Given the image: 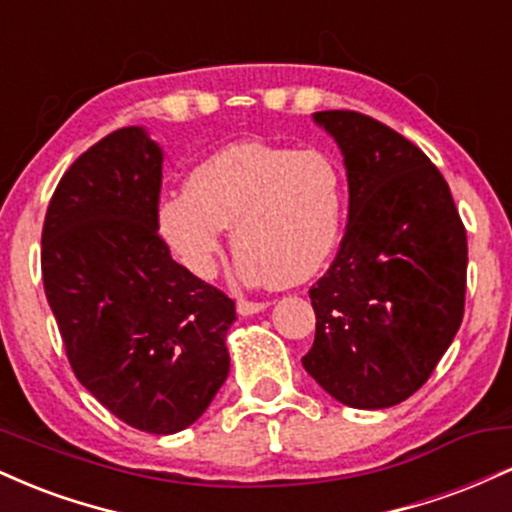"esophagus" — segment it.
I'll list each match as a JSON object with an SVG mask.
<instances>
[{
    "mask_svg": "<svg viewBox=\"0 0 512 512\" xmlns=\"http://www.w3.org/2000/svg\"><path fill=\"white\" fill-rule=\"evenodd\" d=\"M264 308H267V303L248 301V298H240V301H238V315H243V317H250V315L262 313Z\"/></svg>",
    "mask_w": 512,
    "mask_h": 512,
    "instance_id": "1",
    "label": "esophagus"
}]
</instances>
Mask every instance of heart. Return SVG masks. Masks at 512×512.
I'll list each match as a JSON object with an SVG mask.
<instances>
[{"label":"heart","instance_id":"b5f03b06","mask_svg":"<svg viewBox=\"0 0 512 512\" xmlns=\"http://www.w3.org/2000/svg\"><path fill=\"white\" fill-rule=\"evenodd\" d=\"M346 216V175L327 149L264 142L221 146L158 202V228L190 272L209 276L233 226L238 276L301 284L332 260Z\"/></svg>","mask_w":512,"mask_h":512}]
</instances>
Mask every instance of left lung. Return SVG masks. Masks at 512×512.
Wrapping results in <instances>:
<instances>
[{
	"label": "left lung",
	"instance_id": "8db88e82",
	"mask_svg": "<svg viewBox=\"0 0 512 512\" xmlns=\"http://www.w3.org/2000/svg\"><path fill=\"white\" fill-rule=\"evenodd\" d=\"M313 120L344 156L349 223L337 260L310 289L317 322L303 368L346 407H395L460 330L467 233L419 146L351 110Z\"/></svg>",
	"mask_w": 512,
	"mask_h": 512
}]
</instances>
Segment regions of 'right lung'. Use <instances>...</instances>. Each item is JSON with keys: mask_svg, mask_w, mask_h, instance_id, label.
<instances>
[{"mask_svg": "<svg viewBox=\"0 0 512 512\" xmlns=\"http://www.w3.org/2000/svg\"><path fill=\"white\" fill-rule=\"evenodd\" d=\"M163 149L122 127L62 175L43 226V284L79 383L139 431L192 426L226 383L236 303L158 236Z\"/></svg>", "mask_w": 512, "mask_h": 512, "instance_id": "right-lung-1", "label": "right lung"}]
</instances>
